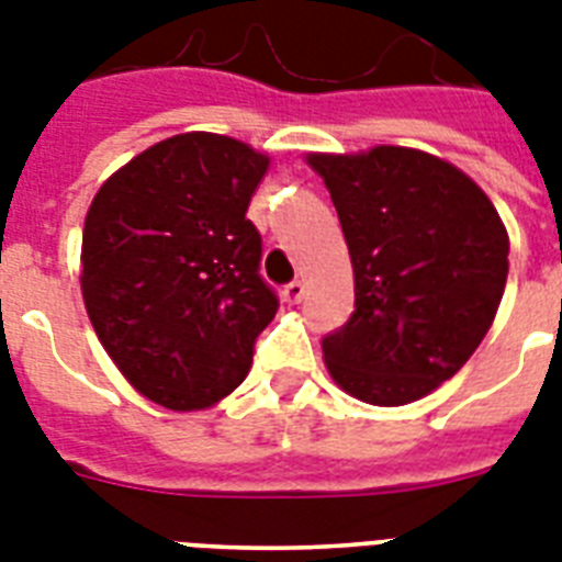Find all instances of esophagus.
<instances>
[{
  "mask_svg": "<svg viewBox=\"0 0 562 562\" xmlns=\"http://www.w3.org/2000/svg\"><path fill=\"white\" fill-rule=\"evenodd\" d=\"M303 294H306V285H303V282H300V280L289 282V285L282 289V300H285L289 306H294V303H300V300H303Z\"/></svg>",
  "mask_w": 562,
  "mask_h": 562,
  "instance_id": "1",
  "label": "esophagus"
}]
</instances>
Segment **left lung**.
I'll list each match as a JSON object with an SVG mask.
<instances>
[{
  "label": "left lung",
  "mask_w": 562,
  "mask_h": 562,
  "mask_svg": "<svg viewBox=\"0 0 562 562\" xmlns=\"http://www.w3.org/2000/svg\"><path fill=\"white\" fill-rule=\"evenodd\" d=\"M333 194L356 277V312L324 338L338 387L408 405L452 379L493 326L507 229L452 162L400 145L308 154Z\"/></svg>",
  "instance_id": "obj_1"
}]
</instances>
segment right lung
Wrapping results in <instances>:
<instances>
[{
	"mask_svg": "<svg viewBox=\"0 0 562 562\" xmlns=\"http://www.w3.org/2000/svg\"><path fill=\"white\" fill-rule=\"evenodd\" d=\"M268 162L192 131L136 154L92 198L83 306L122 375L162 408H210L236 391L280 308L247 218Z\"/></svg>",
	"mask_w": 562,
	"mask_h": 562,
	"instance_id": "1",
	"label": "right lung"
}]
</instances>
